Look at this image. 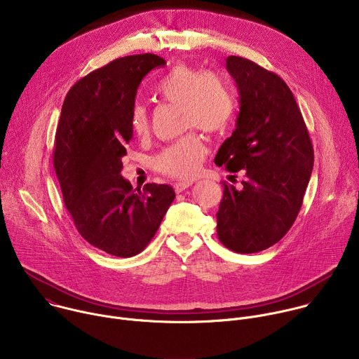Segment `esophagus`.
I'll return each mask as SVG.
<instances>
[{
  "label": "esophagus",
  "mask_w": 359,
  "mask_h": 359,
  "mask_svg": "<svg viewBox=\"0 0 359 359\" xmlns=\"http://www.w3.org/2000/svg\"><path fill=\"white\" fill-rule=\"evenodd\" d=\"M191 184H193L191 182H177V183L173 184V187H175V191H176V193H182L183 190L189 189Z\"/></svg>",
  "instance_id": "esophagus-1"
}]
</instances>
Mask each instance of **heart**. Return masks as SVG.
I'll return each mask as SVG.
<instances>
[{
    "instance_id": "heart-1",
    "label": "heart",
    "mask_w": 359,
    "mask_h": 359,
    "mask_svg": "<svg viewBox=\"0 0 359 359\" xmlns=\"http://www.w3.org/2000/svg\"><path fill=\"white\" fill-rule=\"evenodd\" d=\"M158 93L172 104L182 105L183 122L187 128H198L208 133L224 130L236 112V97L230 85L212 71H200L177 65L159 82ZM150 128L149 114L143 104H136L130 112L132 132L143 137ZM206 156V144L196 133L163 149L155 165L159 172L177 177H194Z\"/></svg>"
}]
</instances>
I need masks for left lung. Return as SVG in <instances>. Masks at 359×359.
<instances>
[{
  "label": "left lung",
  "instance_id": "8db88e82",
  "mask_svg": "<svg viewBox=\"0 0 359 359\" xmlns=\"http://www.w3.org/2000/svg\"><path fill=\"white\" fill-rule=\"evenodd\" d=\"M226 68L237 83L240 112L236 129L220 146L215 163L244 170L241 189L223 184L216 215L219 240L231 251L250 254L278 243L301 209L314 149L287 83L241 57Z\"/></svg>",
  "mask_w": 359,
  "mask_h": 359
}]
</instances>
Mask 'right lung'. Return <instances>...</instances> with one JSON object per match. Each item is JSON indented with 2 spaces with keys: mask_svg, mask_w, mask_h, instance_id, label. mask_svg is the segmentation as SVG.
Returning <instances> with one entry per match:
<instances>
[{
  "mask_svg": "<svg viewBox=\"0 0 359 359\" xmlns=\"http://www.w3.org/2000/svg\"><path fill=\"white\" fill-rule=\"evenodd\" d=\"M163 65L158 55L140 54L88 74L67 93L57 128L54 168L65 206L79 234L116 257L143 251L176 197L169 184L136 190L121 175L137 88Z\"/></svg>",
  "mask_w": 359,
  "mask_h": 359,
  "instance_id": "add662e5",
  "label": "right lung"
}]
</instances>
